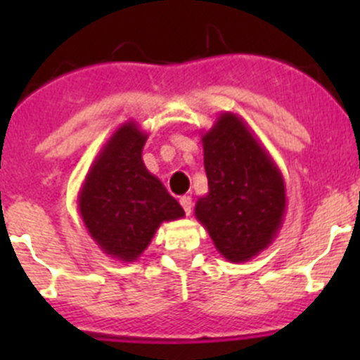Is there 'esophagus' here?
Instances as JSON below:
<instances>
[{"instance_id": "1", "label": "esophagus", "mask_w": 360, "mask_h": 360, "mask_svg": "<svg viewBox=\"0 0 360 360\" xmlns=\"http://www.w3.org/2000/svg\"><path fill=\"white\" fill-rule=\"evenodd\" d=\"M179 203L184 209V212H186V216H190L191 209H193V200H191V197H186V195H184V197H181Z\"/></svg>"}]
</instances>
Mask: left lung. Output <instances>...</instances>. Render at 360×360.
I'll return each mask as SVG.
<instances>
[{
	"label": "left lung",
	"instance_id": "8db88e82",
	"mask_svg": "<svg viewBox=\"0 0 360 360\" xmlns=\"http://www.w3.org/2000/svg\"><path fill=\"white\" fill-rule=\"evenodd\" d=\"M209 191L195 217L230 263L256 257L277 237L288 209L281 169L235 112H221L202 134Z\"/></svg>",
	"mask_w": 360,
	"mask_h": 360
}]
</instances>
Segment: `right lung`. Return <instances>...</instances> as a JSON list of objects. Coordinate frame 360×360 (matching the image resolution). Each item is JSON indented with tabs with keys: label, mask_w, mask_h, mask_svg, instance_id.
<instances>
[{
	"label": "right lung",
	"mask_w": 360,
	"mask_h": 360,
	"mask_svg": "<svg viewBox=\"0 0 360 360\" xmlns=\"http://www.w3.org/2000/svg\"><path fill=\"white\" fill-rule=\"evenodd\" d=\"M148 134L136 122L112 132L86 172L78 210L90 237L106 256L136 261L160 224L184 217L183 207L143 162Z\"/></svg>",
	"instance_id": "add662e5"
}]
</instances>
